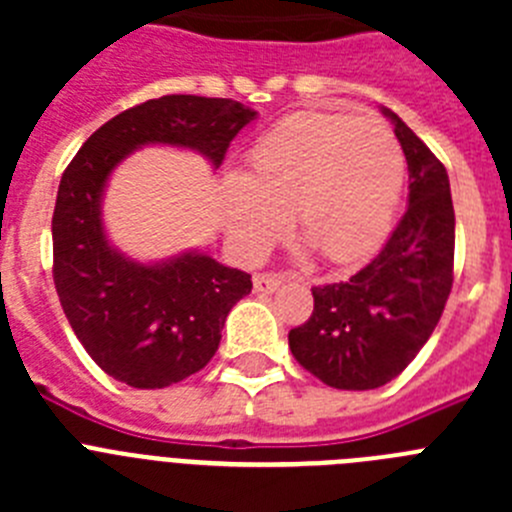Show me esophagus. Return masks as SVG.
Masks as SVG:
<instances>
[{"label":"esophagus","mask_w":512,"mask_h":512,"mask_svg":"<svg viewBox=\"0 0 512 512\" xmlns=\"http://www.w3.org/2000/svg\"><path fill=\"white\" fill-rule=\"evenodd\" d=\"M282 282V274H256V277H253V289H256V292H274Z\"/></svg>","instance_id":"1"}]
</instances>
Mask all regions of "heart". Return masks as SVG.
<instances>
[{
	"label": "heart",
	"mask_w": 512,
	"mask_h": 512,
	"mask_svg": "<svg viewBox=\"0 0 512 512\" xmlns=\"http://www.w3.org/2000/svg\"><path fill=\"white\" fill-rule=\"evenodd\" d=\"M402 182L405 153L387 125L302 112L253 143L248 174L225 176V230L235 251L259 259L289 210L325 264H356L390 228Z\"/></svg>",
	"instance_id": "b5f03b06"
}]
</instances>
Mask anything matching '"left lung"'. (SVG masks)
I'll return each instance as SVG.
<instances>
[{"label": "left lung", "instance_id": "1", "mask_svg": "<svg viewBox=\"0 0 512 512\" xmlns=\"http://www.w3.org/2000/svg\"><path fill=\"white\" fill-rule=\"evenodd\" d=\"M410 171L408 210L390 241L351 279L312 287L315 307L289 330L292 356L336 390H377L418 356L454 284L449 174L392 110Z\"/></svg>", "mask_w": 512, "mask_h": 512}]
</instances>
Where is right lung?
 Wrapping results in <instances>:
<instances>
[{
	"label": "right lung",
	"instance_id": "add662e5",
	"mask_svg": "<svg viewBox=\"0 0 512 512\" xmlns=\"http://www.w3.org/2000/svg\"><path fill=\"white\" fill-rule=\"evenodd\" d=\"M256 117L233 99L166 94L104 122L58 184L53 282L81 346L102 372L138 390L192 377L215 356L228 312L251 292V274L200 251L140 264L102 225L107 179L135 148L176 146L223 164L230 140Z\"/></svg>",
	"mask_w": 512,
	"mask_h": 512
}]
</instances>
